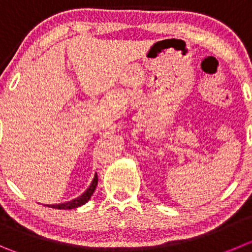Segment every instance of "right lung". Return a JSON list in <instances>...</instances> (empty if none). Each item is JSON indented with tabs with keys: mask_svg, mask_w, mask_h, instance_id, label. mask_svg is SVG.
Wrapping results in <instances>:
<instances>
[{
	"mask_svg": "<svg viewBox=\"0 0 252 252\" xmlns=\"http://www.w3.org/2000/svg\"><path fill=\"white\" fill-rule=\"evenodd\" d=\"M97 185H98V175H97V173H95V175H94V179L92 180V184L87 188V190L83 192V194L79 195V196L76 197V199H73V200L67 201V203L52 205V208L68 210V209H74V208H78V206L84 205L86 203H88V200L91 199L92 195H93V192H94V190H95V188H97Z\"/></svg>",
	"mask_w": 252,
	"mask_h": 252,
	"instance_id": "add662e5",
	"label": "right lung"
}]
</instances>
